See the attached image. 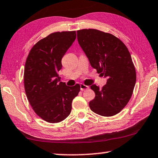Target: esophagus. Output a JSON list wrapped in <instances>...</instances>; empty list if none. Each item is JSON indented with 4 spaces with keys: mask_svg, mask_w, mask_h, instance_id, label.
<instances>
[{
    "mask_svg": "<svg viewBox=\"0 0 158 158\" xmlns=\"http://www.w3.org/2000/svg\"><path fill=\"white\" fill-rule=\"evenodd\" d=\"M80 89H81V91H85V90H86V89H89V86H86L84 84H80Z\"/></svg>",
    "mask_w": 158,
    "mask_h": 158,
    "instance_id": "34e87169",
    "label": "esophagus"
}]
</instances>
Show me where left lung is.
Wrapping results in <instances>:
<instances>
[{
  "label": "left lung",
  "instance_id": "8db88e82",
  "mask_svg": "<svg viewBox=\"0 0 158 158\" xmlns=\"http://www.w3.org/2000/svg\"><path fill=\"white\" fill-rule=\"evenodd\" d=\"M77 32L91 67L108 79L102 88L91 86L96 96L89 107L100 116H114L127 105L135 87L136 72L131 54L123 42L110 33L96 29Z\"/></svg>",
  "mask_w": 158,
  "mask_h": 158
}]
</instances>
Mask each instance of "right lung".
<instances>
[{"label":"right lung","mask_w":158,"mask_h":158,"mask_svg":"<svg viewBox=\"0 0 158 158\" xmlns=\"http://www.w3.org/2000/svg\"><path fill=\"white\" fill-rule=\"evenodd\" d=\"M76 39V31L56 32L37 42L25 62L24 86L35 114L48 123L63 121L71 113L80 86H66L58 72L62 58Z\"/></svg>","instance_id":"right-lung-1"}]
</instances>
